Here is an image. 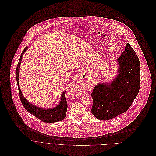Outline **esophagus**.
<instances>
[{
    "label": "esophagus",
    "instance_id": "esophagus-1",
    "mask_svg": "<svg viewBox=\"0 0 156 156\" xmlns=\"http://www.w3.org/2000/svg\"><path fill=\"white\" fill-rule=\"evenodd\" d=\"M71 91L73 93V94H76V95H77V96H79L80 94H79V89H78V88H77V85H74V87L71 88Z\"/></svg>",
    "mask_w": 156,
    "mask_h": 156
}]
</instances>
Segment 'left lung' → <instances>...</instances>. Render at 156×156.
Returning <instances> with one entry per match:
<instances>
[{
  "mask_svg": "<svg viewBox=\"0 0 156 156\" xmlns=\"http://www.w3.org/2000/svg\"><path fill=\"white\" fill-rule=\"evenodd\" d=\"M117 74L109 82L96 85L91 93L92 114L106 121L127 111L138 94L140 83V64L129 43L117 59Z\"/></svg>",
  "mask_w": 156,
  "mask_h": 156,
  "instance_id": "8db88e82",
  "label": "left lung"
}]
</instances>
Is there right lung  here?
Listing matches in <instances>:
<instances>
[{
    "label": "right lung",
    "instance_id": "1",
    "mask_svg": "<svg viewBox=\"0 0 156 156\" xmlns=\"http://www.w3.org/2000/svg\"><path fill=\"white\" fill-rule=\"evenodd\" d=\"M27 48L28 47L27 46L23 50L16 69V79L19 91V95L23 105L24 107V108L27 110V111L34 115L35 117H37V118L40 119V120L45 122L54 123L60 121H62L66 116L68 108L64 91H63V92L61 94V100L58 105L52 108H43L34 105L33 104L30 103L28 100H27L26 98H25L23 95L22 92L19 85V72L23 55L25 53Z\"/></svg>",
    "mask_w": 156,
    "mask_h": 156
}]
</instances>
